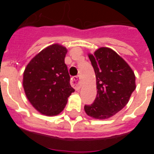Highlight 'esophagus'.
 Here are the masks:
<instances>
[{
	"mask_svg": "<svg viewBox=\"0 0 154 154\" xmlns=\"http://www.w3.org/2000/svg\"><path fill=\"white\" fill-rule=\"evenodd\" d=\"M71 82H72V86L75 87V89L76 90H79V89H81L82 85V84L81 77H80L79 75L72 77Z\"/></svg>",
	"mask_w": 154,
	"mask_h": 154,
	"instance_id": "esophagus-1",
	"label": "esophagus"
}]
</instances>
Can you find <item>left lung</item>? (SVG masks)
<instances>
[{"mask_svg": "<svg viewBox=\"0 0 154 154\" xmlns=\"http://www.w3.org/2000/svg\"><path fill=\"white\" fill-rule=\"evenodd\" d=\"M89 58L96 77L97 95L91 105H85L88 116L105 119L119 112L136 89L135 75L117 53L100 48Z\"/></svg>", "mask_w": 154, "mask_h": 154, "instance_id": "1", "label": "left lung"}]
</instances>
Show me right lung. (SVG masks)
Wrapping results in <instances>:
<instances>
[{
  "instance_id": "add662e5",
  "label": "right lung",
  "mask_w": 154,
  "mask_h": 154,
  "mask_svg": "<svg viewBox=\"0 0 154 154\" xmlns=\"http://www.w3.org/2000/svg\"><path fill=\"white\" fill-rule=\"evenodd\" d=\"M67 49L58 44L42 50L24 70L23 86L31 105L42 114L60 113L75 89L65 63Z\"/></svg>"
}]
</instances>
